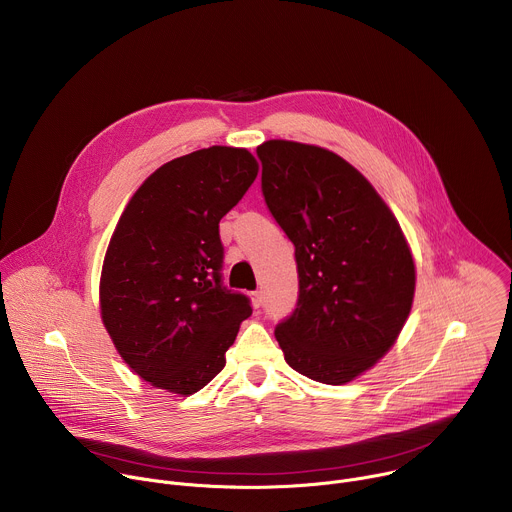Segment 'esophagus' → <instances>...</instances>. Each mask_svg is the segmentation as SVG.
Returning <instances> with one entry per match:
<instances>
[{"mask_svg":"<svg viewBox=\"0 0 512 512\" xmlns=\"http://www.w3.org/2000/svg\"><path fill=\"white\" fill-rule=\"evenodd\" d=\"M251 302H253V308H261V304H263V291H261V289L253 291V294H251Z\"/></svg>","mask_w":512,"mask_h":512,"instance_id":"1","label":"esophagus"}]
</instances>
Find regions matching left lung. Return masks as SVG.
Wrapping results in <instances>:
<instances>
[{"mask_svg": "<svg viewBox=\"0 0 512 512\" xmlns=\"http://www.w3.org/2000/svg\"><path fill=\"white\" fill-rule=\"evenodd\" d=\"M261 192L296 247V310L275 326L287 364L344 385L397 340L415 291V265L397 218L340 156L298 141L257 148Z\"/></svg>", "mask_w": 512, "mask_h": 512, "instance_id": "left-lung-1", "label": "left lung"}]
</instances>
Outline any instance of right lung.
Wrapping results in <instances>:
<instances>
[{
    "mask_svg": "<svg viewBox=\"0 0 512 512\" xmlns=\"http://www.w3.org/2000/svg\"><path fill=\"white\" fill-rule=\"evenodd\" d=\"M241 148L212 145L158 168L125 206L101 273L103 324L154 387L192 395L225 367L251 300L223 283L221 218L257 176Z\"/></svg>",
    "mask_w": 512,
    "mask_h": 512,
    "instance_id": "right-lung-1",
    "label": "right lung"
}]
</instances>
